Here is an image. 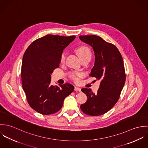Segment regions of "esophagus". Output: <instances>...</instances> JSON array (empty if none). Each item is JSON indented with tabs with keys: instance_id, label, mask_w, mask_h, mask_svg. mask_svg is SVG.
<instances>
[{
	"instance_id": "obj_1",
	"label": "esophagus",
	"mask_w": 148,
	"mask_h": 148,
	"mask_svg": "<svg viewBox=\"0 0 148 148\" xmlns=\"http://www.w3.org/2000/svg\"><path fill=\"white\" fill-rule=\"evenodd\" d=\"M74 89H75V91H78V92H80L81 91V89L80 88H79V87H77V86H75Z\"/></svg>"
}]
</instances>
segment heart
<instances>
[{
	"instance_id": "heart-1",
	"label": "heart",
	"mask_w": 148,
	"mask_h": 148,
	"mask_svg": "<svg viewBox=\"0 0 148 148\" xmlns=\"http://www.w3.org/2000/svg\"><path fill=\"white\" fill-rule=\"evenodd\" d=\"M77 52L82 59L88 56L91 57V52L89 48L85 46H82L79 47L77 49ZM66 52L65 51H63L62 52L60 57V61L61 63L64 62L66 58ZM69 77L72 81L75 82H79L80 79L82 77V74L79 72H71L69 74Z\"/></svg>"
}]
</instances>
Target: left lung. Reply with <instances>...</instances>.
<instances>
[{
    "label": "left lung",
    "instance_id": "left-lung-1",
    "mask_svg": "<svg viewBox=\"0 0 148 148\" xmlns=\"http://www.w3.org/2000/svg\"><path fill=\"white\" fill-rule=\"evenodd\" d=\"M79 39L90 45L95 52V65L89 76L101 80L96 93L89 88L82 89L88 100L80 108L87 115L100 116L111 109L120 98L126 80L123 59L114 44L100 36L84 35L80 36Z\"/></svg>",
    "mask_w": 148,
    "mask_h": 148
}]
</instances>
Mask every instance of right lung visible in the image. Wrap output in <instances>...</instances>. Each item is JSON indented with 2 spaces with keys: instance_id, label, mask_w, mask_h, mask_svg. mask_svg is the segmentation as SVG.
Returning <instances> with one entry per match:
<instances>
[{
  "instance_id": "1",
  "label": "right lung",
  "mask_w": 148,
  "mask_h": 148,
  "mask_svg": "<svg viewBox=\"0 0 148 148\" xmlns=\"http://www.w3.org/2000/svg\"><path fill=\"white\" fill-rule=\"evenodd\" d=\"M75 38L47 35L34 41L24 52L21 69L23 89L28 104L42 114L60 110L65 98L74 90L69 83L51 84V74L59 67L62 52Z\"/></svg>"
}]
</instances>
